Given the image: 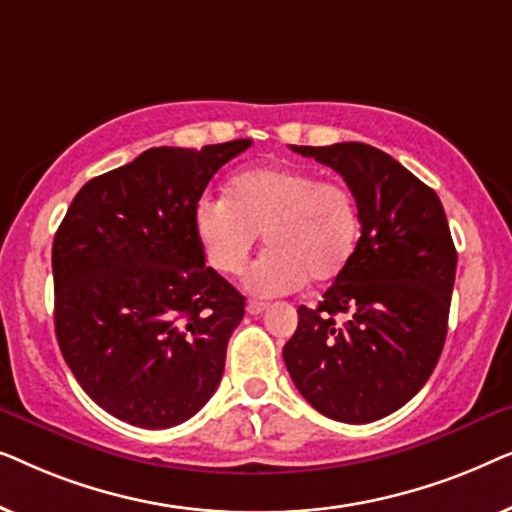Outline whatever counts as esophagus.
<instances>
[{
  "mask_svg": "<svg viewBox=\"0 0 512 512\" xmlns=\"http://www.w3.org/2000/svg\"><path fill=\"white\" fill-rule=\"evenodd\" d=\"M265 310H268V303H261V300H249V303H247L249 314H261Z\"/></svg>",
  "mask_w": 512,
  "mask_h": 512,
  "instance_id": "34e87169",
  "label": "esophagus"
}]
</instances>
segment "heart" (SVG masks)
Instances as JSON below:
<instances>
[{
	"label": "heart",
	"mask_w": 512,
	"mask_h": 512,
	"mask_svg": "<svg viewBox=\"0 0 512 512\" xmlns=\"http://www.w3.org/2000/svg\"><path fill=\"white\" fill-rule=\"evenodd\" d=\"M193 230L209 268L237 275L263 233L268 251L251 265L247 286L258 296H284L307 279L328 284L352 261L361 237L359 202L342 181L291 165L235 174L226 198L205 195Z\"/></svg>",
	"instance_id": "1"
}]
</instances>
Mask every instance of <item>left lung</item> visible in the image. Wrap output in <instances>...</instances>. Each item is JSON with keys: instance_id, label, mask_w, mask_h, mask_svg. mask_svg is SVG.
<instances>
[{"instance_id": "obj_1", "label": "left lung", "mask_w": 512, "mask_h": 512, "mask_svg": "<svg viewBox=\"0 0 512 512\" xmlns=\"http://www.w3.org/2000/svg\"><path fill=\"white\" fill-rule=\"evenodd\" d=\"M333 167L359 202L361 237L324 300L298 307L284 363L307 403L347 424L403 408L443 352L457 272L445 209L433 188L375 146H291ZM350 317L334 324V314Z\"/></svg>"}]
</instances>
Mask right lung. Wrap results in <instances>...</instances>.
<instances>
[{"label": "right lung", "mask_w": 512, "mask_h": 512, "mask_svg": "<svg viewBox=\"0 0 512 512\" xmlns=\"http://www.w3.org/2000/svg\"><path fill=\"white\" fill-rule=\"evenodd\" d=\"M249 146L144 151L90 179L55 233L60 352L83 391L132 426L186 422L219 387L244 296L205 265L193 209Z\"/></svg>", "instance_id": "right-lung-1"}]
</instances>
